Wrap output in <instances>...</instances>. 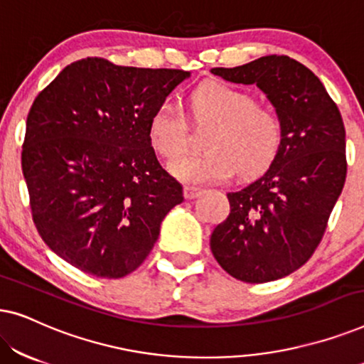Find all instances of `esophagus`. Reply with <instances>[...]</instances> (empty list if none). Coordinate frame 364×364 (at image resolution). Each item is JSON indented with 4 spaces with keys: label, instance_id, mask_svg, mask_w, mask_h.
<instances>
[{
    "label": "esophagus",
    "instance_id": "esophagus-1",
    "mask_svg": "<svg viewBox=\"0 0 364 364\" xmlns=\"http://www.w3.org/2000/svg\"><path fill=\"white\" fill-rule=\"evenodd\" d=\"M202 191L200 188L197 187H191V186H186V188H183V197L187 198V200H192V198H197L198 196H200Z\"/></svg>",
    "mask_w": 364,
    "mask_h": 364
}]
</instances>
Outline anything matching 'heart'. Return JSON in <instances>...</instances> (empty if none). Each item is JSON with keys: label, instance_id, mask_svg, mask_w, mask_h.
<instances>
[{"label": "heart", "instance_id": "b5f03b06", "mask_svg": "<svg viewBox=\"0 0 364 364\" xmlns=\"http://www.w3.org/2000/svg\"><path fill=\"white\" fill-rule=\"evenodd\" d=\"M196 121L215 124L203 154H181L188 144L186 116L176 104L162 101L149 119V141L159 156L172 159L168 171L191 186L220 183L238 171L250 177L270 166L282 146V122L272 109L258 106L250 92L228 84L207 82L191 96Z\"/></svg>", "mask_w": 364, "mask_h": 364}]
</instances>
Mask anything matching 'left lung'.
<instances>
[{
    "label": "left lung",
    "instance_id": "obj_1",
    "mask_svg": "<svg viewBox=\"0 0 364 364\" xmlns=\"http://www.w3.org/2000/svg\"><path fill=\"white\" fill-rule=\"evenodd\" d=\"M213 76L255 84L282 122V146L270 167L228 192L230 213L213 228L210 248L233 278L265 283L305 265L325 233L345 186V126L320 79L288 56H263Z\"/></svg>",
    "mask_w": 364,
    "mask_h": 364
}]
</instances>
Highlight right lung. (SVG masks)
Segmentation results:
<instances>
[{"mask_svg":"<svg viewBox=\"0 0 364 364\" xmlns=\"http://www.w3.org/2000/svg\"><path fill=\"white\" fill-rule=\"evenodd\" d=\"M187 77L86 58L34 99L21 154L33 220L46 245L81 272L132 273L182 203V186L149 141V119Z\"/></svg>","mask_w":364,"mask_h":364,"instance_id":"obj_1","label":"right lung"}]
</instances>
